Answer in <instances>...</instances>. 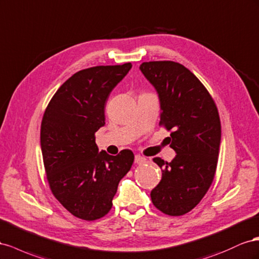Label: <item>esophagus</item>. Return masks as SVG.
Masks as SVG:
<instances>
[{"label":"esophagus","mask_w":259,"mask_h":259,"mask_svg":"<svg viewBox=\"0 0 259 259\" xmlns=\"http://www.w3.org/2000/svg\"><path fill=\"white\" fill-rule=\"evenodd\" d=\"M135 162L138 165H141V164H144V162H146V158L141 156V155H136L135 156Z\"/></svg>","instance_id":"34e87169"}]
</instances>
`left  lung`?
Listing matches in <instances>:
<instances>
[{"label": "left lung", "mask_w": 259, "mask_h": 259, "mask_svg": "<svg viewBox=\"0 0 259 259\" xmlns=\"http://www.w3.org/2000/svg\"><path fill=\"white\" fill-rule=\"evenodd\" d=\"M140 70L158 94L159 124L172 130L169 143L177 154L170 162L153 158L162 175L151 198L160 211L181 216L201 202L213 180L221 141L219 114L206 88L183 65L147 62Z\"/></svg>", "instance_id": "left-lung-1"}]
</instances>
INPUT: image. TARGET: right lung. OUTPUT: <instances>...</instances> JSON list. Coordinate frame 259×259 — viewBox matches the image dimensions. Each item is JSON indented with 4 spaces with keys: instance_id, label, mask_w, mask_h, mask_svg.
Listing matches in <instances>:
<instances>
[{
    "instance_id": "obj_1",
    "label": "right lung",
    "mask_w": 259,
    "mask_h": 259,
    "mask_svg": "<svg viewBox=\"0 0 259 259\" xmlns=\"http://www.w3.org/2000/svg\"><path fill=\"white\" fill-rule=\"evenodd\" d=\"M131 63L80 70L50 101L41 123L40 143L52 193L83 220L105 216L118 183L135 159L130 150L113 156L99 151L94 134L105 124L109 93L131 69Z\"/></svg>"
}]
</instances>
